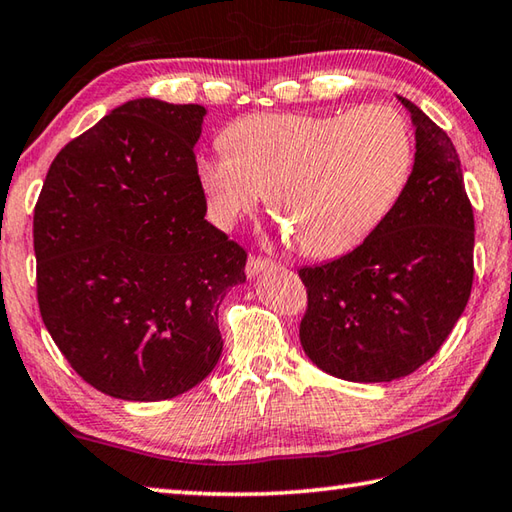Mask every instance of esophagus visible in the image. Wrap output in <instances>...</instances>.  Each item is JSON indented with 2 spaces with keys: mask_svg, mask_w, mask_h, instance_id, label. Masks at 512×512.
Returning a JSON list of instances; mask_svg holds the SVG:
<instances>
[{
  "mask_svg": "<svg viewBox=\"0 0 512 512\" xmlns=\"http://www.w3.org/2000/svg\"><path fill=\"white\" fill-rule=\"evenodd\" d=\"M273 266H275V262H270V259L250 255V257H248V262H246V275H248V277H255V275L264 273V270L273 268Z\"/></svg>",
  "mask_w": 512,
  "mask_h": 512,
  "instance_id": "1",
  "label": "esophagus"
}]
</instances>
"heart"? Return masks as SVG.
Segmentation results:
<instances>
[{"instance_id":"heart-1","label":"heart","mask_w":512,"mask_h":512,"mask_svg":"<svg viewBox=\"0 0 512 512\" xmlns=\"http://www.w3.org/2000/svg\"><path fill=\"white\" fill-rule=\"evenodd\" d=\"M413 162L410 126L388 106L257 113L226 128L224 146L197 159V177L219 226L237 222L270 193V213L299 253L335 259L386 222Z\"/></svg>"}]
</instances>
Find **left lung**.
I'll return each instance as SVG.
<instances>
[{
  "instance_id": "left-lung-1",
  "label": "left lung",
  "mask_w": 512,
  "mask_h": 512,
  "mask_svg": "<svg viewBox=\"0 0 512 512\" xmlns=\"http://www.w3.org/2000/svg\"><path fill=\"white\" fill-rule=\"evenodd\" d=\"M415 164L393 213L362 246L299 268L304 353L346 382H393L426 364L473 288L475 219L450 137L406 97Z\"/></svg>"
}]
</instances>
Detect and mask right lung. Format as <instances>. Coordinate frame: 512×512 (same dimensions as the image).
Segmentation results:
<instances>
[{"label":"right lung","mask_w":512,"mask_h":512,"mask_svg":"<svg viewBox=\"0 0 512 512\" xmlns=\"http://www.w3.org/2000/svg\"><path fill=\"white\" fill-rule=\"evenodd\" d=\"M206 108L133 99L68 142L33 217L37 302L75 373L159 402L222 355L217 310L246 250L206 222L195 144Z\"/></svg>","instance_id":"right-lung-1"}]
</instances>
